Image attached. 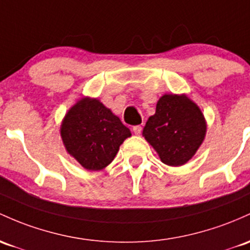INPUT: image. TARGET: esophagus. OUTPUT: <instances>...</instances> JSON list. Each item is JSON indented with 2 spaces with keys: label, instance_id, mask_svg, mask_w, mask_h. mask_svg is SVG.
Here are the masks:
<instances>
[{
  "label": "esophagus",
  "instance_id": "34e87169",
  "mask_svg": "<svg viewBox=\"0 0 250 250\" xmlns=\"http://www.w3.org/2000/svg\"><path fill=\"white\" fill-rule=\"evenodd\" d=\"M133 131L136 134V135H140V134H141V131H142V127H141V125H134Z\"/></svg>",
  "mask_w": 250,
  "mask_h": 250
}]
</instances>
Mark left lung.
<instances>
[{"label": "left lung", "instance_id": "1", "mask_svg": "<svg viewBox=\"0 0 250 250\" xmlns=\"http://www.w3.org/2000/svg\"><path fill=\"white\" fill-rule=\"evenodd\" d=\"M201 109L186 96L164 95L142 135L168 166H180L194 155L205 138Z\"/></svg>", "mask_w": 250, "mask_h": 250}]
</instances>
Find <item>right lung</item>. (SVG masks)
I'll return each instance as SVG.
<instances>
[{
	"mask_svg": "<svg viewBox=\"0 0 250 250\" xmlns=\"http://www.w3.org/2000/svg\"><path fill=\"white\" fill-rule=\"evenodd\" d=\"M60 134L67 152L90 171L108 166L122 142L131 135L110 109L87 97L68 110Z\"/></svg>",
	"mask_w": 250,
	"mask_h": 250,
	"instance_id": "1",
	"label": "right lung"
}]
</instances>
